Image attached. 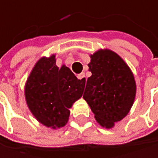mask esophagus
<instances>
[{
    "label": "esophagus",
    "mask_w": 158,
    "mask_h": 158,
    "mask_svg": "<svg viewBox=\"0 0 158 158\" xmlns=\"http://www.w3.org/2000/svg\"><path fill=\"white\" fill-rule=\"evenodd\" d=\"M77 78L79 80H83L84 82H85V73H81L77 74Z\"/></svg>",
    "instance_id": "obj_1"
}]
</instances>
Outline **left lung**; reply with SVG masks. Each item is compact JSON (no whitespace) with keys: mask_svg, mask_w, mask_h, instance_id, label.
Segmentation results:
<instances>
[{"mask_svg":"<svg viewBox=\"0 0 158 158\" xmlns=\"http://www.w3.org/2000/svg\"><path fill=\"white\" fill-rule=\"evenodd\" d=\"M92 75L84 91L96 120L110 128L129 112L136 94L132 73L122 58L111 50H100L88 64Z\"/></svg>","mask_w":158,"mask_h":158,"instance_id":"left-lung-1","label":"left lung"}]
</instances>
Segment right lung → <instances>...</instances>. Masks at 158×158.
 <instances>
[{
	"instance_id": "add662e5",
	"label": "right lung",
	"mask_w": 158,
	"mask_h": 158,
	"mask_svg": "<svg viewBox=\"0 0 158 158\" xmlns=\"http://www.w3.org/2000/svg\"><path fill=\"white\" fill-rule=\"evenodd\" d=\"M85 85L68 67L58 69L55 56L43 57L27 81L26 101L39 122L53 128L61 127L69 119V109L82 97Z\"/></svg>"
}]
</instances>
